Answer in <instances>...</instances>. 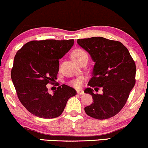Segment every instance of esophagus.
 <instances>
[{"mask_svg":"<svg viewBox=\"0 0 148 148\" xmlns=\"http://www.w3.org/2000/svg\"><path fill=\"white\" fill-rule=\"evenodd\" d=\"M77 94H79V95H82V94H84V92H83V90H77Z\"/></svg>","mask_w":148,"mask_h":148,"instance_id":"34e87169","label":"esophagus"}]
</instances>
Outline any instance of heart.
Listing matches in <instances>:
<instances>
[{
    "label": "heart",
    "instance_id": "heart-1",
    "mask_svg": "<svg viewBox=\"0 0 148 148\" xmlns=\"http://www.w3.org/2000/svg\"><path fill=\"white\" fill-rule=\"evenodd\" d=\"M72 56L74 58V60H76L79 63H81L82 60L85 59V58H88V55L86 53V51L83 50V49H81V48H78V49H74L72 53ZM83 81H84V78L79 77L77 79L70 81L69 85L76 88H79L80 87H81V85L83 83Z\"/></svg>",
    "mask_w": 148,
    "mask_h": 148
}]
</instances>
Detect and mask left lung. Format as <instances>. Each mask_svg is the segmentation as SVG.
<instances>
[{
	"instance_id": "1",
	"label": "left lung",
	"mask_w": 148,
	"mask_h": 148,
	"mask_svg": "<svg viewBox=\"0 0 148 148\" xmlns=\"http://www.w3.org/2000/svg\"><path fill=\"white\" fill-rule=\"evenodd\" d=\"M95 63L90 88L84 92L92 95L94 102L85 108L87 114L103 120L111 118L125 106L135 85L136 65L128 49L121 42L103 37L78 39ZM103 88L102 95L94 94L91 87Z\"/></svg>"
}]
</instances>
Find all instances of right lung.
Segmentation results:
<instances>
[{
  "instance_id": "add662e5",
  "label": "right lung",
  "mask_w": 148,
  "mask_h": 148,
  "mask_svg": "<svg viewBox=\"0 0 148 148\" xmlns=\"http://www.w3.org/2000/svg\"><path fill=\"white\" fill-rule=\"evenodd\" d=\"M74 43L66 40H32L25 44L14 57L11 77L18 98L27 110L42 119H53L63 113L76 90L66 85L49 94L47 84L56 79L59 61Z\"/></svg>"
}]
</instances>
